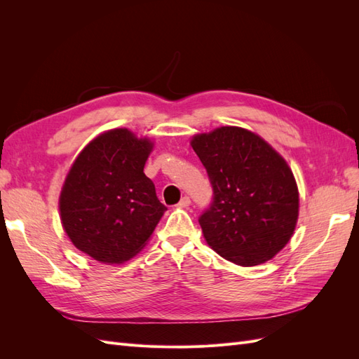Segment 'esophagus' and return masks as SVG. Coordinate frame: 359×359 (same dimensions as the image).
I'll return each mask as SVG.
<instances>
[{"label":"esophagus","instance_id":"obj_1","mask_svg":"<svg viewBox=\"0 0 359 359\" xmlns=\"http://www.w3.org/2000/svg\"><path fill=\"white\" fill-rule=\"evenodd\" d=\"M190 198L189 196H184V198H181V201L178 202V208H189V206H190Z\"/></svg>","mask_w":359,"mask_h":359}]
</instances>
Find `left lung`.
<instances>
[{"label": "left lung", "mask_w": 359, "mask_h": 359, "mask_svg": "<svg viewBox=\"0 0 359 359\" xmlns=\"http://www.w3.org/2000/svg\"><path fill=\"white\" fill-rule=\"evenodd\" d=\"M212 186L199 219L215 253L240 266L268 262L295 232L299 191L283 156L255 132L223 126L190 140Z\"/></svg>", "instance_id": "left-lung-1"}]
</instances>
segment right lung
<instances>
[{"label":"right lung","mask_w":359,"mask_h":359,"mask_svg":"<svg viewBox=\"0 0 359 359\" xmlns=\"http://www.w3.org/2000/svg\"><path fill=\"white\" fill-rule=\"evenodd\" d=\"M153 148L149 137L111 128L72 163L58 201L61 224L72 244L97 262L119 265L136 256L166 211L144 172Z\"/></svg>","instance_id":"1"}]
</instances>
